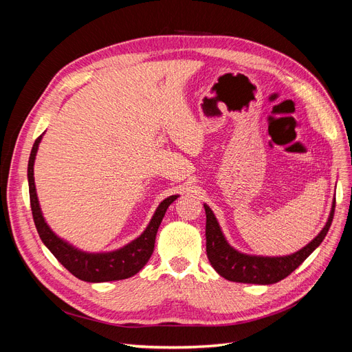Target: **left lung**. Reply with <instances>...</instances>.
Returning a JSON list of instances; mask_svg holds the SVG:
<instances>
[{
    "instance_id": "obj_1",
    "label": "left lung",
    "mask_w": 352,
    "mask_h": 352,
    "mask_svg": "<svg viewBox=\"0 0 352 352\" xmlns=\"http://www.w3.org/2000/svg\"><path fill=\"white\" fill-rule=\"evenodd\" d=\"M206 208V238H207V257L221 278L230 282L254 283V285H273L289 276L302 261L310 255L327 235L335 214V198L330 208L329 217L323 229L317 236L308 242L305 247L286 255H255L241 252L233 248L223 233L212 210L204 204Z\"/></svg>"
}]
</instances>
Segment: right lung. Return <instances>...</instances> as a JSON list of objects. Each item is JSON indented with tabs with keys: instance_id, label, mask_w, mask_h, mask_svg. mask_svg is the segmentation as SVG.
I'll return each mask as SVG.
<instances>
[{
	"instance_id": "obj_1",
	"label": "right lung",
	"mask_w": 352,
	"mask_h": 352,
	"mask_svg": "<svg viewBox=\"0 0 352 352\" xmlns=\"http://www.w3.org/2000/svg\"><path fill=\"white\" fill-rule=\"evenodd\" d=\"M45 133V132H44ZM42 133L32 146L29 163H28V182H29V197H30V208L34 214V221L39 238L44 242L45 247L51 254L65 265V267L78 279L100 283V282H113L132 278L138 272L142 270L144 265L150 260L154 251V243L157 230L162 225V220L166 214L167 208L179 195L167 197L160 202L154 216L151 217L148 226L140 236L123 245L122 248L104 252H89L83 251L66 239L60 238L57 233L50 228L42 210L39 206V199L36 195L35 177H34V166L39 144L42 141Z\"/></svg>"
}]
</instances>
